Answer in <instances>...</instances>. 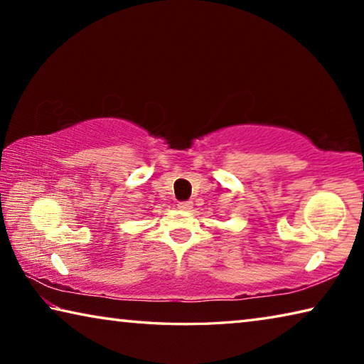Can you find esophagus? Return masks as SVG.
I'll return each mask as SVG.
<instances>
[{"mask_svg":"<svg viewBox=\"0 0 364 364\" xmlns=\"http://www.w3.org/2000/svg\"><path fill=\"white\" fill-rule=\"evenodd\" d=\"M178 208H181V210H189L191 207H193V200H183V202H178Z\"/></svg>","mask_w":364,"mask_h":364,"instance_id":"34e87169","label":"esophagus"}]
</instances>
